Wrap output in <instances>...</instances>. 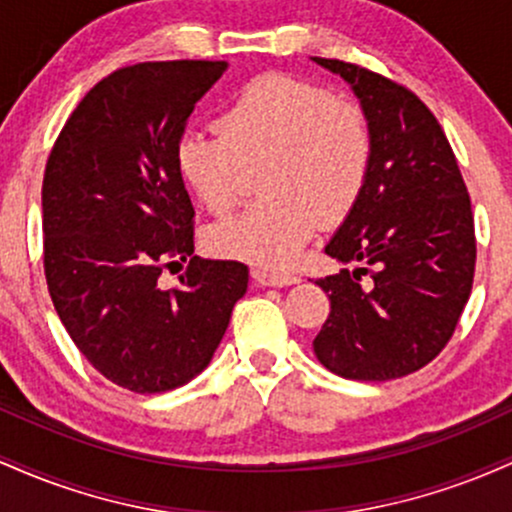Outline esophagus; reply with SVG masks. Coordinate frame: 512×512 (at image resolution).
<instances>
[{"mask_svg": "<svg viewBox=\"0 0 512 512\" xmlns=\"http://www.w3.org/2000/svg\"><path fill=\"white\" fill-rule=\"evenodd\" d=\"M252 279H255V284L260 286H291V284H298V276L293 274H279V272H272V269H252Z\"/></svg>", "mask_w": 512, "mask_h": 512, "instance_id": "34e87169", "label": "esophagus"}]
</instances>
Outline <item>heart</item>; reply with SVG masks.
I'll list each match as a JSON object with an SVG mask.
<instances>
[{"label":"heart","instance_id":"b5f03b06","mask_svg":"<svg viewBox=\"0 0 512 512\" xmlns=\"http://www.w3.org/2000/svg\"><path fill=\"white\" fill-rule=\"evenodd\" d=\"M370 127L363 110L325 86L286 74L250 81L221 115V129H192L180 139L185 180L214 214L245 190V163L262 170L260 199L216 223L211 250L264 269H289L320 223L349 214L366 185Z\"/></svg>","mask_w":512,"mask_h":512}]
</instances>
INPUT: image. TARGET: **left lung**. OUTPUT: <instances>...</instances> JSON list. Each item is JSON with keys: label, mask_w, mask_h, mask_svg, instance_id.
<instances>
[{"label": "left lung", "mask_w": 512, "mask_h": 512, "mask_svg": "<svg viewBox=\"0 0 512 512\" xmlns=\"http://www.w3.org/2000/svg\"><path fill=\"white\" fill-rule=\"evenodd\" d=\"M313 62L351 86L373 142L366 185L325 245L358 267L315 281L332 310L313 349L342 378L383 383L424 368L455 332L477 262L472 204L448 137L409 88L342 60Z\"/></svg>", "instance_id": "obj_1"}]
</instances>
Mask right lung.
Instances as JSON below:
<instances>
[{
  "mask_svg": "<svg viewBox=\"0 0 512 512\" xmlns=\"http://www.w3.org/2000/svg\"><path fill=\"white\" fill-rule=\"evenodd\" d=\"M228 62H142L98 81L62 127L43 178L45 279L98 373L156 395L209 366L248 291V267L202 260L178 149ZM191 260L180 290L157 284Z\"/></svg>",
  "mask_w": 512,
  "mask_h": 512,
  "instance_id": "right-lung-1",
  "label": "right lung"
}]
</instances>
